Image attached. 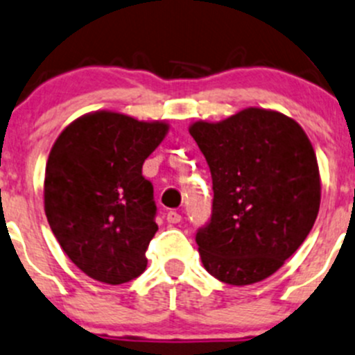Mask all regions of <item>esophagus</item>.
Returning <instances> with one entry per match:
<instances>
[{
    "label": "esophagus",
    "instance_id": "obj_1",
    "mask_svg": "<svg viewBox=\"0 0 355 355\" xmlns=\"http://www.w3.org/2000/svg\"><path fill=\"white\" fill-rule=\"evenodd\" d=\"M167 222H169V224H179V222H181V215L178 214V211H174V210H171L169 214H167Z\"/></svg>",
    "mask_w": 355,
    "mask_h": 355
}]
</instances>
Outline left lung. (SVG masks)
Masks as SVG:
<instances>
[{
	"label": "left lung",
	"instance_id": "8db88e82",
	"mask_svg": "<svg viewBox=\"0 0 355 355\" xmlns=\"http://www.w3.org/2000/svg\"><path fill=\"white\" fill-rule=\"evenodd\" d=\"M189 135L214 182L211 218L196 234L205 270L229 286L268 279L304 243L320 210L308 135L288 116L261 107L195 121Z\"/></svg>",
	"mask_w": 355,
	"mask_h": 355
}]
</instances>
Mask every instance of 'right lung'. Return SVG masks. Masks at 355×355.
I'll return each instance as SVG.
<instances>
[{"instance_id":"right-lung-1","label":"right lung","mask_w":355,"mask_h":355,"mask_svg":"<svg viewBox=\"0 0 355 355\" xmlns=\"http://www.w3.org/2000/svg\"><path fill=\"white\" fill-rule=\"evenodd\" d=\"M166 121L96 111L69 123L46 164L44 210L68 258L90 279L118 286L147 268L157 232L145 159L166 138Z\"/></svg>"}]
</instances>
